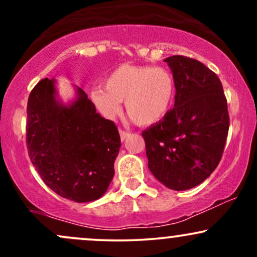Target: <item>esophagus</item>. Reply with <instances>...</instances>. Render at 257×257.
<instances>
[{
    "label": "esophagus",
    "instance_id": "esophagus-1",
    "mask_svg": "<svg viewBox=\"0 0 257 257\" xmlns=\"http://www.w3.org/2000/svg\"><path fill=\"white\" fill-rule=\"evenodd\" d=\"M119 137H120V140L124 141L125 139L129 137V133L128 132H124V131H119Z\"/></svg>",
    "mask_w": 257,
    "mask_h": 257
}]
</instances>
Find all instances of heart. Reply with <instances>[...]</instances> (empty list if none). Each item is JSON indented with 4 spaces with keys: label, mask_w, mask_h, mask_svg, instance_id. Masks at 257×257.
Here are the masks:
<instances>
[{
    "label": "heart",
    "mask_w": 257,
    "mask_h": 257,
    "mask_svg": "<svg viewBox=\"0 0 257 257\" xmlns=\"http://www.w3.org/2000/svg\"><path fill=\"white\" fill-rule=\"evenodd\" d=\"M175 96V81L164 67L122 65L91 90L90 99L106 118H113L124 101L125 111L139 125L157 123L167 116Z\"/></svg>",
    "instance_id": "obj_1"
}]
</instances>
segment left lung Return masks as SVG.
<instances>
[{
    "label": "left lung",
    "instance_id": "obj_1",
    "mask_svg": "<svg viewBox=\"0 0 257 257\" xmlns=\"http://www.w3.org/2000/svg\"><path fill=\"white\" fill-rule=\"evenodd\" d=\"M175 81V104L143 132L149 169L174 191L196 187L219 164L229 117L222 84L204 64L173 55L164 59Z\"/></svg>",
    "mask_w": 257,
    "mask_h": 257
}]
</instances>
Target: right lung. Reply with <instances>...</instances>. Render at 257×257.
I'll use <instances>...</instances> for the list:
<instances>
[{"label":"right lung","instance_id":"obj_1","mask_svg":"<svg viewBox=\"0 0 257 257\" xmlns=\"http://www.w3.org/2000/svg\"><path fill=\"white\" fill-rule=\"evenodd\" d=\"M75 90V98L64 102L54 78L38 82L28 101L26 145L44 184L85 203L107 191L120 139L114 123L100 116L81 88Z\"/></svg>","mask_w":257,"mask_h":257}]
</instances>
